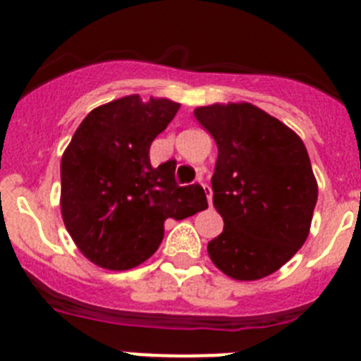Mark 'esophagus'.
Segmentation results:
<instances>
[{"mask_svg": "<svg viewBox=\"0 0 361 361\" xmlns=\"http://www.w3.org/2000/svg\"><path fill=\"white\" fill-rule=\"evenodd\" d=\"M199 184H200V186H202V188H204V193H206V197H208V202H209V204H212V199H213L212 188H209V186H208V184L204 183V180H202V177H199Z\"/></svg>", "mask_w": 361, "mask_h": 361, "instance_id": "34e87169", "label": "esophagus"}]
</instances>
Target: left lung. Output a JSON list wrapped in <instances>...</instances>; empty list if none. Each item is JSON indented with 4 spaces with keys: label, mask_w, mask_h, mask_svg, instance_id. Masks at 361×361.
I'll return each mask as SVG.
<instances>
[{
    "label": "left lung",
    "mask_w": 361,
    "mask_h": 361,
    "mask_svg": "<svg viewBox=\"0 0 361 361\" xmlns=\"http://www.w3.org/2000/svg\"><path fill=\"white\" fill-rule=\"evenodd\" d=\"M193 114L219 148L212 188L224 231L208 244L209 258L235 280L264 279L309 235L318 184L307 149L291 128L250 103Z\"/></svg>",
    "instance_id": "left-lung-1"
}]
</instances>
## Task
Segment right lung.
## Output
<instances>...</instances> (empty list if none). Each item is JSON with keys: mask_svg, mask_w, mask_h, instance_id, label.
Wrapping results in <instances>:
<instances>
[{"mask_svg": "<svg viewBox=\"0 0 361 361\" xmlns=\"http://www.w3.org/2000/svg\"><path fill=\"white\" fill-rule=\"evenodd\" d=\"M180 104L126 95L82 119L61 159V215L90 262L124 271L148 260L164 220L208 208L199 184L178 186L175 162L153 168L149 146Z\"/></svg>", "mask_w": 361, "mask_h": 361, "instance_id": "add662e5", "label": "right lung"}]
</instances>
